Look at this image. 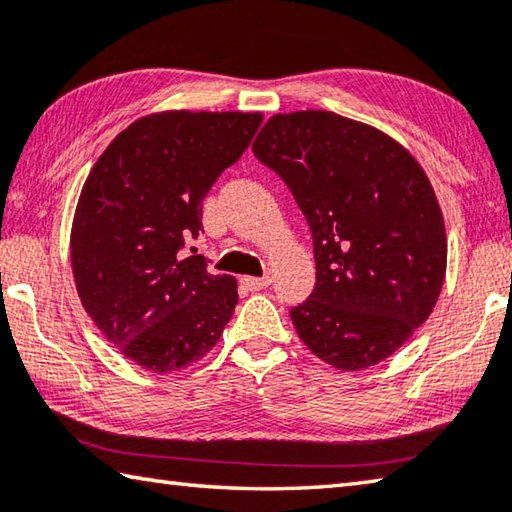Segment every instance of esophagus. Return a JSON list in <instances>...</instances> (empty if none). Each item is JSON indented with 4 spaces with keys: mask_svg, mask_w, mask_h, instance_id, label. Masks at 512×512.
<instances>
[{
    "mask_svg": "<svg viewBox=\"0 0 512 512\" xmlns=\"http://www.w3.org/2000/svg\"><path fill=\"white\" fill-rule=\"evenodd\" d=\"M241 282H244L250 291H262V288L271 284V277H244Z\"/></svg>",
    "mask_w": 512,
    "mask_h": 512,
    "instance_id": "34e87169",
    "label": "esophagus"
}]
</instances>
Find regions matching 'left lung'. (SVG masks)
I'll list each match as a JSON object with an SVG mask.
<instances>
[{
    "mask_svg": "<svg viewBox=\"0 0 512 512\" xmlns=\"http://www.w3.org/2000/svg\"><path fill=\"white\" fill-rule=\"evenodd\" d=\"M253 152L311 228L315 288L291 309L297 336L336 369L378 365L443 286L448 239L423 167L380 129L318 109L275 114Z\"/></svg>",
    "mask_w": 512,
    "mask_h": 512,
    "instance_id": "left-lung-1",
    "label": "left lung"
}]
</instances>
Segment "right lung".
<instances>
[{"instance_id": "1", "label": "right lung", "mask_w": 512, "mask_h": 512, "mask_svg": "<svg viewBox=\"0 0 512 512\" xmlns=\"http://www.w3.org/2000/svg\"><path fill=\"white\" fill-rule=\"evenodd\" d=\"M259 125L262 114L163 111L138 118L91 167L71 228L73 280L134 365L167 374L197 362L232 318L235 277L183 250L203 228L206 194Z\"/></svg>"}]
</instances>
